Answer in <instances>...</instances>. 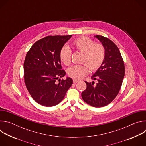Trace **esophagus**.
I'll return each mask as SVG.
<instances>
[{
  "label": "esophagus",
  "instance_id": "1",
  "mask_svg": "<svg viewBox=\"0 0 146 146\" xmlns=\"http://www.w3.org/2000/svg\"><path fill=\"white\" fill-rule=\"evenodd\" d=\"M73 82H74V83H77V82H78V80H76V79H73Z\"/></svg>",
  "mask_w": 146,
  "mask_h": 146
}]
</instances>
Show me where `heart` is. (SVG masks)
<instances>
[{
	"instance_id": "b5f03b06",
	"label": "heart",
	"mask_w": 146,
	"mask_h": 146,
	"mask_svg": "<svg viewBox=\"0 0 146 146\" xmlns=\"http://www.w3.org/2000/svg\"><path fill=\"white\" fill-rule=\"evenodd\" d=\"M73 46L78 50L84 52L82 62L86 64L74 65L68 70V74L74 79L80 80L88 74L90 68L92 70L98 69L105 60L106 51L100 43H95L94 41L87 36H81L73 41ZM72 50L68 46H64L59 52L60 61L65 65L71 64Z\"/></svg>"
}]
</instances>
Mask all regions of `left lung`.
<instances>
[{
	"instance_id": "8db88e82",
	"label": "left lung",
	"mask_w": 146,
	"mask_h": 146,
	"mask_svg": "<svg viewBox=\"0 0 146 146\" xmlns=\"http://www.w3.org/2000/svg\"><path fill=\"white\" fill-rule=\"evenodd\" d=\"M104 46L105 58L101 66L91 76L88 82L85 81L87 88L81 93L82 99L88 105L100 108L111 103L118 95L125 75V66L120 51L111 40L100 35L95 36Z\"/></svg>"
}]
</instances>
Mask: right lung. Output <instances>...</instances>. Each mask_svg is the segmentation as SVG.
Segmentation results:
<instances>
[{"label":"right lung","mask_w":146,"mask_h":146,"mask_svg":"<svg viewBox=\"0 0 146 146\" xmlns=\"http://www.w3.org/2000/svg\"><path fill=\"white\" fill-rule=\"evenodd\" d=\"M72 36H47L35 43L26 55L25 84L32 98L41 105H58L73 84L70 77L60 80L66 72L62 69L59 58L61 48Z\"/></svg>","instance_id":"add662e5"}]
</instances>
